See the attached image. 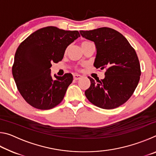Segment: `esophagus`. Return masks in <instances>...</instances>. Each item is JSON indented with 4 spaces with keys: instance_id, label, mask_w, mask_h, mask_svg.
<instances>
[{
    "instance_id": "34e87169",
    "label": "esophagus",
    "mask_w": 156,
    "mask_h": 156,
    "mask_svg": "<svg viewBox=\"0 0 156 156\" xmlns=\"http://www.w3.org/2000/svg\"><path fill=\"white\" fill-rule=\"evenodd\" d=\"M81 78H82V76L80 75H79V74H74V75H73V79H74V80H79V79H80Z\"/></svg>"
}]
</instances>
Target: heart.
<instances>
[{
    "mask_svg": "<svg viewBox=\"0 0 156 156\" xmlns=\"http://www.w3.org/2000/svg\"><path fill=\"white\" fill-rule=\"evenodd\" d=\"M89 43V42H88V41H83V42H82V43H81V45H83V44H85V43Z\"/></svg>",
    "mask_w": 156,
    "mask_h": 156,
    "instance_id": "heart-1",
    "label": "heart"
}]
</instances>
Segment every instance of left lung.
Returning a JSON list of instances; mask_svg holds the SVG:
<instances>
[{
    "label": "left lung",
    "instance_id": "obj_1",
    "mask_svg": "<svg viewBox=\"0 0 156 156\" xmlns=\"http://www.w3.org/2000/svg\"><path fill=\"white\" fill-rule=\"evenodd\" d=\"M80 33L96 44L94 67L106 68L102 80L88 77L91 85L84 92L87 98L102 109L120 107L130 98L140 78V65L135 49L122 34L112 28L81 30Z\"/></svg>",
    "mask_w": 156,
    "mask_h": 156
}]
</instances>
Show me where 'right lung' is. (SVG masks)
Listing matches in <instances>:
<instances>
[{"label": "right lung", "mask_w": 156, "mask_h": 156, "mask_svg": "<svg viewBox=\"0 0 156 156\" xmlns=\"http://www.w3.org/2000/svg\"><path fill=\"white\" fill-rule=\"evenodd\" d=\"M80 35L49 26L29 36L18 46L12 66L18 90L29 105L42 110L57 106L73 81L72 73L53 79L51 63L61 61L67 46Z\"/></svg>", "instance_id": "right-lung-1"}]
</instances>
